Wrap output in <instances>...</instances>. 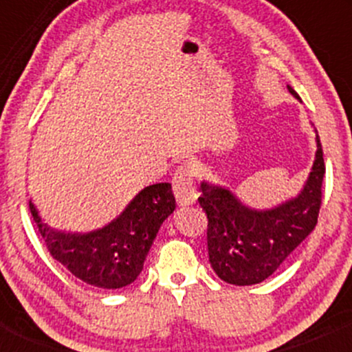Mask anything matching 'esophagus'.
I'll return each instance as SVG.
<instances>
[{
	"mask_svg": "<svg viewBox=\"0 0 352 352\" xmlns=\"http://www.w3.org/2000/svg\"><path fill=\"white\" fill-rule=\"evenodd\" d=\"M172 187L175 199L180 205H190L197 200L199 192L195 187V172L188 164L180 165L173 173Z\"/></svg>",
	"mask_w": 352,
	"mask_h": 352,
	"instance_id": "34e87169",
	"label": "esophagus"
}]
</instances>
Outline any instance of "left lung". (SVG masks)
<instances>
[{
  "label": "left lung",
  "mask_w": 352,
  "mask_h": 352,
  "mask_svg": "<svg viewBox=\"0 0 352 352\" xmlns=\"http://www.w3.org/2000/svg\"><path fill=\"white\" fill-rule=\"evenodd\" d=\"M288 91L298 98L289 86ZM316 145V160L305 188L296 199L272 210L256 212L245 207L230 190L201 184L199 201L208 220L210 265L221 280L238 286L261 283L316 227L326 173L318 135Z\"/></svg>",
  "instance_id": "8db88e82"
}]
</instances>
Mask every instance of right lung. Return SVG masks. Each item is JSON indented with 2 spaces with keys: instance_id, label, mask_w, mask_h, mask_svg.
Returning a JSON list of instances; mask_svg holds the SVG:
<instances>
[{
  "instance_id": "right-lung-1",
  "label": "right lung",
  "mask_w": 352,
  "mask_h": 352,
  "mask_svg": "<svg viewBox=\"0 0 352 352\" xmlns=\"http://www.w3.org/2000/svg\"><path fill=\"white\" fill-rule=\"evenodd\" d=\"M30 210L54 260L87 285L117 289L142 272L160 225L175 210V197L170 184L145 187L114 221L84 235L51 230L31 201Z\"/></svg>"
}]
</instances>
